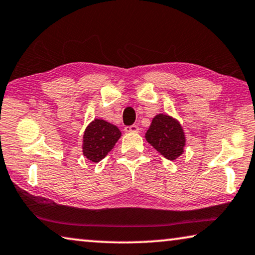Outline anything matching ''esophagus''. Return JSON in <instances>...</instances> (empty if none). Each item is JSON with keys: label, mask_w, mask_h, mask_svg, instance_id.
<instances>
[{"label": "esophagus", "mask_w": 255, "mask_h": 255, "mask_svg": "<svg viewBox=\"0 0 255 255\" xmlns=\"http://www.w3.org/2000/svg\"><path fill=\"white\" fill-rule=\"evenodd\" d=\"M125 132H128V133H136V132H139V127L138 125H130V127H127L124 128Z\"/></svg>", "instance_id": "34e87169"}]
</instances>
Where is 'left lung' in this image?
<instances>
[{
  "label": "left lung",
  "mask_w": 255,
  "mask_h": 255,
  "mask_svg": "<svg viewBox=\"0 0 255 255\" xmlns=\"http://www.w3.org/2000/svg\"><path fill=\"white\" fill-rule=\"evenodd\" d=\"M145 138L162 156L175 161L185 152L186 136L178 120L168 114H157L152 120Z\"/></svg>",
  "instance_id": "1"
}]
</instances>
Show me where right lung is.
Here are the masks:
<instances>
[{"label": "right lung", "mask_w": 255, "mask_h": 255, "mask_svg": "<svg viewBox=\"0 0 255 255\" xmlns=\"http://www.w3.org/2000/svg\"><path fill=\"white\" fill-rule=\"evenodd\" d=\"M120 128L109 122L94 119L87 125L83 135V155L94 163L100 162L114 148L121 138Z\"/></svg>", "instance_id": "add662e5"}]
</instances>
